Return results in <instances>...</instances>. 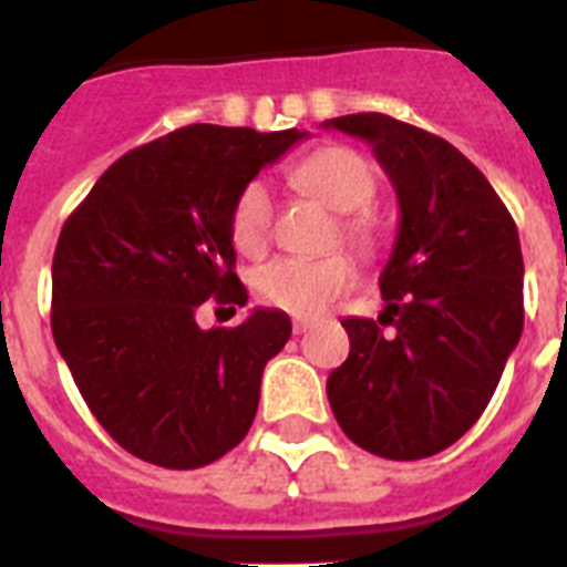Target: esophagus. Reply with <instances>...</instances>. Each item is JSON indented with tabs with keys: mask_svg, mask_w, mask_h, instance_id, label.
<instances>
[{
	"mask_svg": "<svg viewBox=\"0 0 567 567\" xmlns=\"http://www.w3.org/2000/svg\"><path fill=\"white\" fill-rule=\"evenodd\" d=\"M311 329V320H293V334H306Z\"/></svg>",
	"mask_w": 567,
	"mask_h": 567,
	"instance_id": "esophagus-1",
	"label": "esophagus"
}]
</instances>
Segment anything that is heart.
Segmentation results:
<instances>
[{
  "label": "heart",
  "mask_w": 567,
  "mask_h": 567,
  "mask_svg": "<svg viewBox=\"0 0 567 567\" xmlns=\"http://www.w3.org/2000/svg\"><path fill=\"white\" fill-rule=\"evenodd\" d=\"M293 179L338 212V236L361 252L379 244V224L367 204L375 195V172L358 151L329 145L308 154L293 168ZM229 236L244 256H261L274 236V197L265 179H250L233 200ZM355 282V265L347 252H326L317 259H274L256 270V293L268 306L299 317L320 315L331 299Z\"/></svg>",
  "instance_id": "obj_1"
}]
</instances>
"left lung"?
<instances>
[{
    "label": "left lung",
    "mask_w": 567,
    "mask_h": 567,
    "mask_svg": "<svg viewBox=\"0 0 567 567\" xmlns=\"http://www.w3.org/2000/svg\"><path fill=\"white\" fill-rule=\"evenodd\" d=\"M326 127L370 142L402 206L379 282L388 308L379 323L343 320L349 358L326 381L331 413L370 454L431 457L481 419L522 338L518 229L489 179L434 133L384 113Z\"/></svg>",
    "instance_id": "left-lung-1"
}]
</instances>
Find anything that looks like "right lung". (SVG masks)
Here are the masks:
<instances>
[{
	"label": "right lung",
	"mask_w": 567,
	"mask_h": 567,
	"mask_svg": "<svg viewBox=\"0 0 567 567\" xmlns=\"http://www.w3.org/2000/svg\"><path fill=\"white\" fill-rule=\"evenodd\" d=\"M302 136L179 127L118 156L60 229L54 343L92 416L133 457L200 468L250 431L291 320L256 308L236 329H200L197 311L247 302L233 200Z\"/></svg>",
	"instance_id": "obj_1"
}]
</instances>
